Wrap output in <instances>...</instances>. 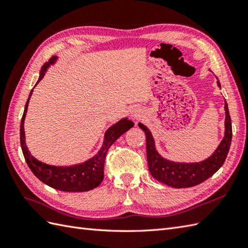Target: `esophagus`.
Wrapping results in <instances>:
<instances>
[{"instance_id":"34e87169","label":"esophagus","mask_w":248,"mask_h":248,"mask_svg":"<svg viewBox=\"0 0 248 248\" xmlns=\"http://www.w3.org/2000/svg\"><path fill=\"white\" fill-rule=\"evenodd\" d=\"M131 115H132L133 118L138 119V118H140V116H141V113H140V110H139L138 108H135V109L132 110V112H131Z\"/></svg>"}]
</instances>
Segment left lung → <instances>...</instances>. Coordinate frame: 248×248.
Here are the masks:
<instances>
[{
    "label": "left lung",
    "instance_id": "obj_1",
    "mask_svg": "<svg viewBox=\"0 0 248 248\" xmlns=\"http://www.w3.org/2000/svg\"><path fill=\"white\" fill-rule=\"evenodd\" d=\"M220 87V83L217 81ZM225 136L218 147L207 160L198 163H176L162 157L155 149V140L148 128L139 124V127L146 134L147 161L151 176L157 181L167 184L171 187L183 188L200 184L217 172L227 157L232 139V127L229 115L228 104L225 101Z\"/></svg>",
    "mask_w": 248,
    "mask_h": 248
}]
</instances>
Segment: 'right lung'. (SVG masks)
Instances as JSON below:
<instances>
[{"mask_svg": "<svg viewBox=\"0 0 248 248\" xmlns=\"http://www.w3.org/2000/svg\"><path fill=\"white\" fill-rule=\"evenodd\" d=\"M57 60L56 56H52L48 62L43 66L40 70V76L36 85L38 84L46 75V71L50 65H53ZM34 89H31L30 97L26 101L24 113L21 119L20 124V144L24 159L28 163L31 170L34 175L39 179L41 182L46 183V186L53 187L55 189H60L62 192H87L91 189L97 187L102 182L104 177V162L107 156L109 147L112 146L116 140L119 136L123 135L124 132L132 128L134 124L128 118H124L119 120L117 124H115L112 127L108 128L104 135V140L101 149L98 151V154L93 156L92 159L73 166H52L46 163L36 160L31 155L28 147L25 144V135H24V119L28 110L30 98L33 93Z\"/></svg>", "mask_w": 248, "mask_h": 248, "instance_id": "1", "label": "right lung"}]
</instances>
